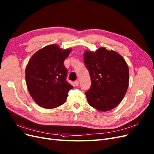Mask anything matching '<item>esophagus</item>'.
<instances>
[{
	"mask_svg": "<svg viewBox=\"0 0 154 154\" xmlns=\"http://www.w3.org/2000/svg\"><path fill=\"white\" fill-rule=\"evenodd\" d=\"M75 83L76 86H77V87L79 86V80H76Z\"/></svg>",
	"mask_w": 154,
	"mask_h": 154,
	"instance_id": "obj_1",
	"label": "esophagus"
}]
</instances>
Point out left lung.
<instances>
[{"instance_id":"1","label":"left lung","mask_w":154,"mask_h":154,"mask_svg":"<svg viewBox=\"0 0 154 154\" xmlns=\"http://www.w3.org/2000/svg\"><path fill=\"white\" fill-rule=\"evenodd\" d=\"M84 62L92 85L85 93L88 104L100 111L113 109L122 100L129 86V67L119 53L104 47L85 51Z\"/></svg>"}]
</instances>
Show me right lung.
<instances>
[{"instance_id":"1","label":"right lung","mask_w":154,"mask_h":154,"mask_svg":"<svg viewBox=\"0 0 154 154\" xmlns=\"http://www.w3.org/2000/svg\"><path fill=\"white\" fill-rule=\"evenodd\" d=\"M72 48L50 45L32 56L25 69L29 94L34 101L46 109H54L66 102L73 87L66 81L67 70L63 65Z\"/></svg>"}]
</instances>
